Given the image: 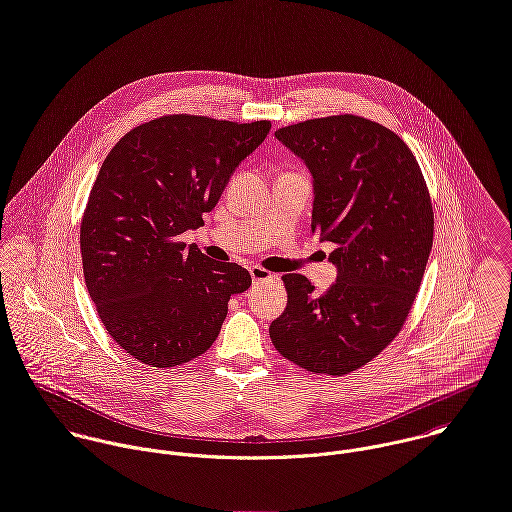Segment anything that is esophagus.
<instances>
[{"label": "esophagus", "mask_w": 512, "mask_h": 512, "mask_svg": "<svg viewBox=\"0 0 512 512\" xmlns=\"http://www.w3.org/2000/svg\"><path fill=\"white\" fill-rule=\"evenodd\" d=\"M249 273H251L253 281H265V279H273V277H275L271 271H267V269H263V267H259V265L249 267Z\"/></svg>", "instance_id": "esophagus-1"}]
</instances>
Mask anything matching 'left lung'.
Listing matches in <instances>:
<instances>
[{
    "label": "left lung",
    "instance_id": "obj_1",
    "mask_svg": "<svg viewBox=\"0 0 512 512\" xmlns=\"http://www.w3.org/2000/svg\"><path fill=\"white\" fill-rule=\"evenodd\" d=\"M275 136L311 170V229L335 245L337 281L317 295L305 275H283L287 307L271 342L307 372L346 376L406 323L432 251L430 193L408 144L364 116L303 120Z\"/></svg>",
    "mask_w": 512,
    "mask_h": 512
}]
</instances>
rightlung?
Wrapping results in <instances>:
<instances>
[{
	"label": "right lung",
	"instance_id": "1",
	"mask_svg": "<svg viewBox=\"0 0 512 512\" xmlns=\"http://www.w3.org/2000/svg\"><path fill=\"white\" fill-rule=\"evenodd\" d=\"M269 120L166 114L126 132L92 185L80 253L102 325L134 360L175 368L205 354L231 295L251 285L237 263L205 257L181 235L203 225Z\"/></svg>",
	"mask_w": 512,
	"mask_h": 512
}]
</instances>
